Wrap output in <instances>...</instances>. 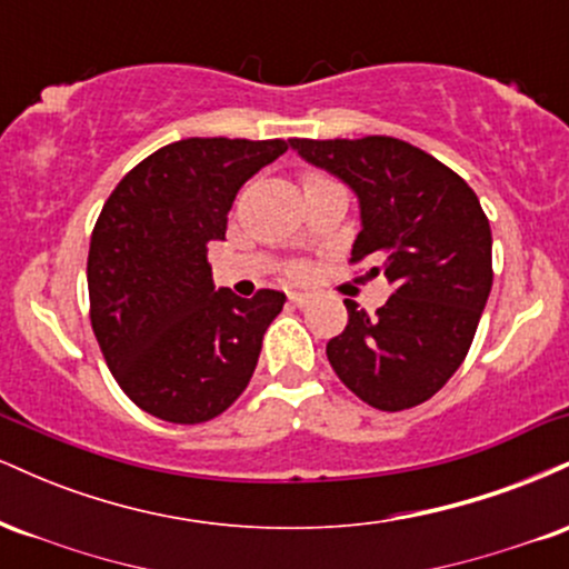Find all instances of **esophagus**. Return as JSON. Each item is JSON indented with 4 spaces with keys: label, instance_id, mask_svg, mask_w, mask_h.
<instances>
[{
    "label": "esophagus",
    "instance_id": "34e87169",
    "mask_svg": "<svg viewBox=\"0 0 569 569\" xmlns=\"http://www.w3.org/2000/svg\"><path fill=\"white\" fill-rule=\"evenodd\" d=\"M289 299H291V305L305 307L307 302H310V293H307V291H291V293H289Z\"/></svg>",
    "mask_w": 569,
    "mask_h": 569
}]
</instances>
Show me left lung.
Segmentation results:
<instances>
[{"label":"left lung","instance_id":"8db88e82","mask_svg":"<svg viewBox=\"0 0 569 569\" xmlns=\"http://www.w3.org/2000/svg\"><path fill=\"white\" fill-rule=\"evenodd\" d=\"M289 147L352 189L361 211L352 262L371 259V276L393 286L377 316L345 299L348 326L326 345L331 369L375 409L428 401L460 369L492 289L479 198L443 162L390 136Z\"/></svg>","mask_w":569,"mask_h":569}]
</instances>
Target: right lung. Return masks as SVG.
<instances>
[{
	"instance_id": "right-lung-1",
	"label": "right lung",
	"mask_w": 569,
	"mask_h": 569,
	"mask_svg": "<svg viewBox=\"0 0 569 569\" xmlns=\"http://www.w3.org/2000/svg\"><path fill=\"white\" fill-rule=\"evenodd\" d=\"M289 149L248 139H181L141 160L96 221L90 323L136 407L179 426L213 420L246 390L286 293L217 289L208 243L224 240L238 189Z\"/></svg>"
}]
</instances>
